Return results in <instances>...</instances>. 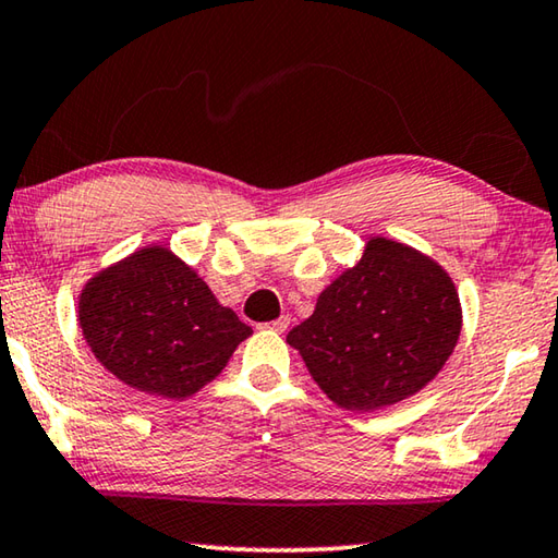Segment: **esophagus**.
Here are the masks:
<instances>
[{
    "label": "esophagus",
    "mask_w": 558,
    "mask_h": 558,
    "mask_svg": "<svg viewBox=\"0 0 558 558\" xmlns=\"http://www.w3.org/2000/svg\"><path fill=\"white\" fill-rule=\"evenodd\" d=\"M266 327L272 329V332H278V335H286L288 327H290V319L288 317H278V319H272V323H268Z\"/></svg>",
    "instance_id": "obj_1"
}]
</instances>
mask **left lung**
Wrapping results in <instances>:
<instances>
[{"label":"left lung","mask_w":558,"mask_h":558,"mask_svg":"<svg viewBox=\"0 0 558 558\" xmlns=\"http://www.w3.org/2000/svg\"><path fill=\"white\" fill-rule=\"evenodd\" d=\"M458 290L436 260L376 235L290 329L307 372L339 409L376 411L436 379L458 344Z\"/></svg>","instance_id":"1"}]
</instances>
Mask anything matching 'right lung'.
<instances>
[{
	"label": "right lung",
	"instance_id": "right-lung-1",
	"mask_svg": "<svg viewBox=\"0 0 558 558\" xmlns=\"http://www.w3.org/2000/svg\"><path fill=\"white\" fill-rule=\"evenodd\" d=\"M78 323L112 376L159 399L199 391L253 332L162 245L93 276L81 292Z\"/></svg>",
	"mask_w": 558,
	"mask_h": 558
}]
</instances>
